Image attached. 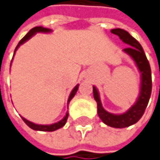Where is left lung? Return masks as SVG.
Instances as JSON below:
<instances>
[{"instance_id":"obj_1","label":"left lung","mask_w":160,"mask_h":160,"mask_svg":"<svg viewBox=\"0 0 160 160\" xmlns=\"http://www.w3.org/2000/svg\"><path fill=\"white\" fill-rule=\"evenodd\" d=\"M111 32L118 36L123 43L129 46L123 49V52L129 55L134 59L141 73L140 93L137 102L130 109L127 110L122 114H113L103 109L100 100L99 92L94 86H93V97L97 102L98 115L101 118V120L111 127L124 128L138 122L145 112V110L147 108L148 101L150 99L151 90H152L151 68L149 62L146 57V54L143 50V48L141 47V45L139 44L137 39H135L127 31L123 29L115 28L111 30Z\"/></svg>"}]
</instances>
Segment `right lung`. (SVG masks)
<instances>
[{"label":"right lung","instance_id":"obj_1","mask_svg":"<svg viewBox=\"0 0 160 160\" xmlns=\"http://www.w3.org/2000/svg\"><path fill=\"white\" fill-rule=\"evenodd\" d=\"M51 32L50 29H48V28H45V27H42V26H36V27H34V28H32L24 37H22V39L20 40V42L18 43V45H17V47L15 48V50H14V53H15V51L17 50V48L23 44V43H25L27 40H29L31 37H33L34 35H36L37 33H49ZM78 89H79V84L77 85V86H75V88L72 90V92H71V93L69 95V97H68V103H69V102H70V100L74 97V95L76 94V92H77V91H78ZM68 112H67L65 115V117L62 119V120H60L59 122H58V123H52V124H47V125H45V124H37V123H32V122H30V121H28V120H26L25 118H23L22 117V119L23 120V122L26 123L30 128H32L33 130H37V131H45V132H52V131H55V130H57V129H59V128H61L62 126H64L65 125L66 122H67V120H68Z\"/></svg>","mask_w":160,"mask_h":160}]
</instances>
